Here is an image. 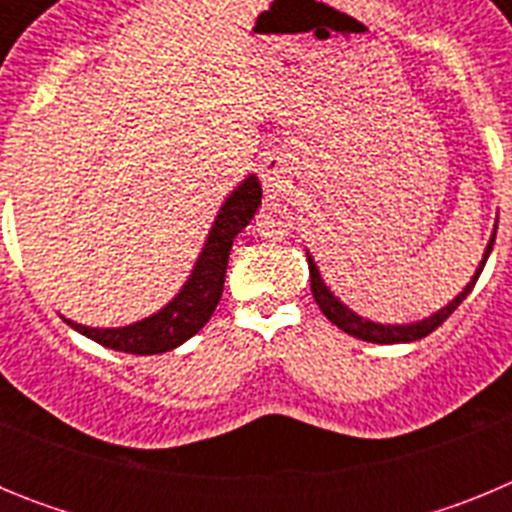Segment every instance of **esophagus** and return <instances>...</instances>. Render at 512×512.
Here are the masks:
<instances>
[{
	"label": "esophagus",
	"instance_id": "obj_1",
	"mask_svg": "<svg viewBox=\"0 0 512 512\" xmlns=\"http://www.w3.org/2000/svg\"><path fill=\"white\" fill-rule=\"evenodd\" d=\"M289 158L284 153H266L261 161V182L269 192H282L289 179Z\"/></svg>",
	"mask_w": 512,
	"mask_h": 512
}]
</instances>
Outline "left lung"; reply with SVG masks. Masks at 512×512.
Instances as JSON below:
<instances>
[{"label":"left lung","instance_id":"left-lung-1","mask_svg":"<svg viewBox=\"0 0 512 512\" xmlns=\"http://www.w3.org/2000/svg\"><path fill=\"white\" fill-rule=\"evenodd\" d=\"M495 233H497V225L495 230H492V238L490 243H487L485 248V256H482V261H479L477 271H474L472 282L464 287V292H459V295L454 297V300L449 302L446 307H441L438 312H433V315H428V318L418 320V323H402V325H382V323H374V320H366L361 318V315H356L354 310H348L346 305H343L341 300H338L333 292H330L328 287H325L323 277H320L318 266H315V261H312V256L307 253V266H310V289H312V297H315V302H318V307L323 310L325 318L330 320L333 325H338V328L343 330V333H348V336L354 338H361V341H369V343H410V341H420V338H425L428 333H433V330L438 328V325L443 323V320L449 318L451 312L456 310V307L461 305V302L467 300V295L474 289V284H477L479 274H482V269H485L487 264V256H490L492 246H495Z\"/></svg>","mask_w":512,"mask_h":512}]
</instances>
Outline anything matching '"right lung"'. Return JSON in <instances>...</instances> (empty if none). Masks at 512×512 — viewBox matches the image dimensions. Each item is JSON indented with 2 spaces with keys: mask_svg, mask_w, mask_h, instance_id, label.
I'll list each match as a JSON object with an SVG mask.
<instances>
[{
  "mask_svg": "<svg viewBox=\"0 0 512 512\" xmlns=\"http://www.w3.org/2000/svg\"><path fill=\"white\" fill-rule=\"evenodd\" d=\"M259 205L261 184L251 174L228 194L225 205L217 212L205 248H202L187 284L179 289V295L169 305L148 318L133 325H122V328H89V325L74 323V320H63L74 330H79L81 336L92 338L107 348H115V351H125V354L151 356L182 346L194 333H200L207 320L212 318L220 295H223L233 238L251 223Z\"/></svg>",
  "mask_w": 512,
  "mask_h": 512,
  "instance_id": "right-lung-1",
  "label": "right lung"
}]
</instances>
